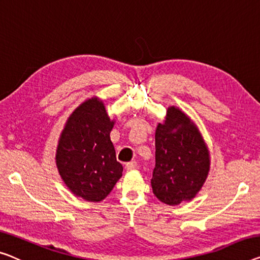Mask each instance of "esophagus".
<instances>
[{
  "instance_id": "1",
  "label": "esophagus",
  "mask_w": 260,
  "mask_h": 260,
  "mask_svg": "<svg viewBox=\"0 0 260 260\" xmlns=\"http://www.w3.org/2000/svg\"><path fill=\"white\" fill-rule=\"evenodd\" d=\"M137 166H138V162L137 161H131V162H128V164H126V170H132V169H134V168H137Z\"/></svg>"
}]
</instances>
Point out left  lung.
<instances>
[{
    "mask_svg": "<svg viewBox=\"0 0 260 260\" xmlns=\"http://www.w3.org/2000/svg\"><path fill=\"white\" fill-rule=\"evenodd\" d=\"M155 149L154 195L168 205L193 199L207 180L210 160L199 129L179 108L169 107L158 123Z\"/></svg>",
    "mask_w": 260,
    "mask_h": 260,
    "instance_id": "1",
    "label": "left lung"
}]
</instances>
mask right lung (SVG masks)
<instances>
[{"label":"right lung","instance_id":"obj_1","mask_svg":"<svg viewBox=\"0 0 260 260\" xmlns=\"http://www.w3.org/2000/svg\"><path fill=\"white\" fill-rule=\"evenodd\" d=\"M111 121L102 100L88 99L70 115L57 147L61 179L76 196L100 202L122 175L110 133Z\"/></svg>","mask_w":260,"mask_h":260}]
</instances>
